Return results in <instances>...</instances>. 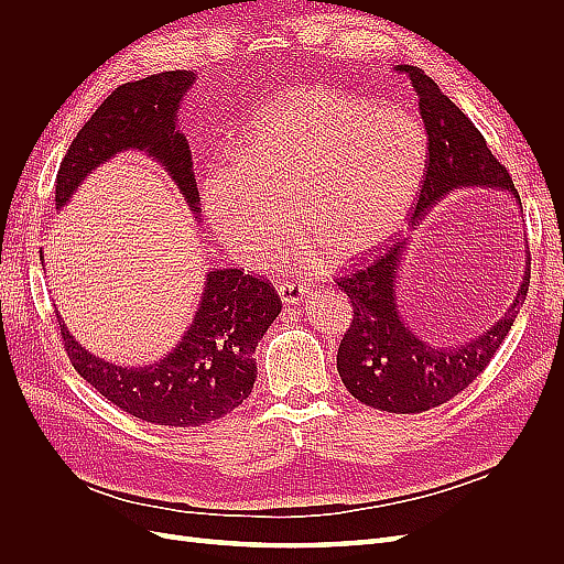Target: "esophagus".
<instances>
[{"instance_id": "1", "label": "esophagus", "mask_w": 564, "mask_h": 564, "mask_svg": "<svg viewBox=\"0 0 564 564\" xmlns=\"http://www.w3.org/2000/svg\"><path fill=\"white\" fill-rule=\"evenodd\" d=\"M305 292H308V286H305L303 282H294V280H286V282H280L278 284V294L282 299V303H299Z\"/></svg>"}]
</instances>
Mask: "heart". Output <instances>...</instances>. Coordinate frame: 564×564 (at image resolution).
Returning a JSON list of instances; mask_svg holds the SVG:
<instances>
[{"label": "heart", "instance_id": "heart-1", "mask_svg": "<svg viewBox=\"0 0 564 564\" xmlns=\"http://www.w3.org/2000/svg\"><path fill=\"white\" fill-rule=\"evenodd\" d=\"M425 166V131L398 108H371L324 87L275 96L237 139L235 162L202 178L212 228L251 270L268 268L289 230V256L311 268L317 249L336 261L369 249L412 207Z\"/></svg>", "mask_w": 564, "mask_h": 564}]
</instances>
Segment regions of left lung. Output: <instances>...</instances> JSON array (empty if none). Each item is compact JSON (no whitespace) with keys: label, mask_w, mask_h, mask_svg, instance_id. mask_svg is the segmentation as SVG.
Masks as SVG:
<instances>
[{"label":"left lung","mask_w":564,"mask_h":564,"mask_svg":"<svg viewBox=\"0 0 564 564\" xmlns=\"http://www.w3.org/2000/svg\"><path fill=\"white\" fill-rule=\"evenodd\" d=\"M398 70L412 79L429 131L425 174L409 216L412 226L440 197L458 187H497L520 202L508 169L491 155L485 135L468 115L454 106L419 67L398 65ZM402 251L404 242L388 240L373 259L369 256L371 261L365 259L348 275L336 280L352 305V322L340 338L336 367L350 395L362 404L392 414H419L445 404L485 371L522 308L532 263H527L518 296L497 324L466 344L445 348L425 344L400 317L395 272L402 263Z\"/></svg>","instance_id":"1"}]
</instances>
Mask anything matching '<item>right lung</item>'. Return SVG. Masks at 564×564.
I'll list each match as a JSON object with an SVG mask.
<instances>
[{"mask_svg": "<svg viewBox=\"0 0 564 564\" xmlns=\"http://www.w3.org/2000/svg\"><path fill=\"white\" fill-rule=\"evenodd\" d=\"M193 82L191 70H169L117 87L65 152L56 174V209L98 164L117 152L143 150L174 178L191 212L199 214L193 155L176 129L178 104ZM280 311L282 301L268 280L247 275L245 268L212 270L191 329L172 352L148 367L98 360L58 324L75 371L106 400L148 423L195 429L249 398L256 381L253 350Z\"/></svg>", "mask_w": 564, "mask_h": 564, "instance_id": "right-lung-1", "label": "right lung"}]
</instances>
